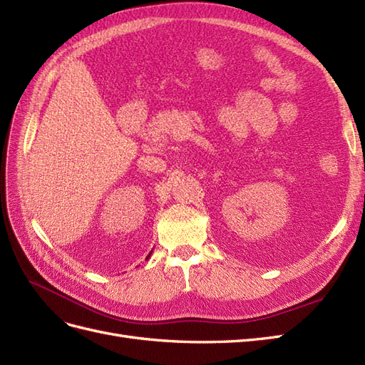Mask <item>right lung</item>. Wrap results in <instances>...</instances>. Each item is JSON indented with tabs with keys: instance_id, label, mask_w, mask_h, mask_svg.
Instances as JSON below:
<instances>
[{
	"instance_id": "add662e5",
	"label": "right lung",
	"mask_w": 365,
	"mask_h": 365,
	"mask_svg": "<svg viewBox=\"0 0 365 365\" xmlns=\"http://www.w3.org/2000/svg\"><path fill=\"white\" fill-rule=\"evenodd\" d=\"M150 255H151V252H150V253H148V256H147V259H148V257H150Z\"/></svg>"
}]
</instances>
